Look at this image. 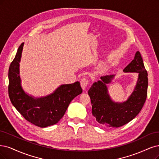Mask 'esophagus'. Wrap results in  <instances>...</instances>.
Masks as SVG:
<instances>
[{"label":"esophagus","instance_id":"esophagus-1","mask_svg":"<svg viewBox=\"0 0 159 159\" xmlns=\"http://www.w3.org/2000/svg\"><path fill=\"white\" fill-rule=\"evenodd\" d=\"M80 84H81V88L83 89L84 90H85L86 89L87 86L88 85V84H89V81H88V80L86 79V78H83V79L81 80Z\"/></svg>","mask_w":159,"mask_h":159}]
</instances>
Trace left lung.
<instances>
[{
    "mask_svg": "<svg viewBox=\"0 0 159 159\" xmlns=\"http://www.w3.org/2000/svg\"><path fill=\"white\" fill-rule=\"evenodd\" d=\"M123 71L138 73L134 90L127 101L123 102H114L108 94L107 84L111 83L114 75L101 77V81L95 82L88 91L93 116L99 124L111 128L122 126L133 120L141 111L147 98L148 74L139 51L135 53L134 59Z\"/></svg>",
    "mask_w": 159,
    "mask_h": 159,
    "instance_id": "1",
    "label": "left lung"
}]
</instances>
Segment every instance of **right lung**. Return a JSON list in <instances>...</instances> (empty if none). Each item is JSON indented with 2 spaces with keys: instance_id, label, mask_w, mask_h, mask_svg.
I'll return each mask as SVG.
<instances>
[{
  "instance_id": "obj_1",
  "label": "right lung",
  "mask_w": 159,
  "mask_h": 159,
  "mask_svg": "<svg viewBox=\"0 0 159 159\" xmlns=\"http://www.w3.org/2000/svg\"><path fill=\"white\" fill-rule=\"evenodd\" d=\"M24 43L19 47L8 70V95L13 106L27 121L45 128L57 124L66 111L70 102L81 94L79 81L64 84L51 95L35 98L25 93L21 85L20 62Z\"/></svg>"
}]
</instances>
